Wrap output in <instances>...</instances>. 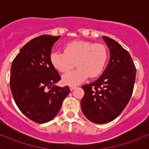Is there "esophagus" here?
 Masks as SVG:
<instances>
[{
    "instance_id": "1",
    "label": "esophagus",
    "mask_w": 149,
    "mask_h": 149,
    "mask_svg": "<svg viewBox=\"0 0 149 149\" xmlns=\"http://www.w3.org/2000/svg\"><path fill=\"white\" fill-rule=\"evenodd\" d=\"M76 88H77V86H74V85H72V86H70L71 90H74V89H76Z\"/></svg>"
}]
</instances>
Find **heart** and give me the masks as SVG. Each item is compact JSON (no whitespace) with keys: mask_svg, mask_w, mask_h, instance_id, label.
I'll use <instances>...</instances> for the list:
<instances>
[{"mask_svg":"<svg viewBox=\"0 0 149 149\" xmlns=\"http://www.w3.org/2000/svg\"><path fill=\"white\" fill-rule=\"evenodd\" d=\"M107 60L104 46L86 41H72L64 45V52L53 51L50 61L56 70L67 73L75 66L79 68L66 74L63 81L68 85H75L85 81L89 75L96 77L103 72Z\"/></svg>","mask_w":149,"mask_h":149,"instance_id":"obj_1","label":"heart"}]
</instances>
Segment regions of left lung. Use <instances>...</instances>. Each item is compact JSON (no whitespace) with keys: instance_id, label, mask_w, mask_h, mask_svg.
I'll list each match as a JSON object with an SVG mask.
<instances>
[{"instance_id":"obj_1","label":"left lung","mask_w":149,"mask_h":149,"mask_svg":"<svg viewBox=\"0 0 149 149\" xmlns=\"http://www.w3.org/2000/svg\"><path fill=\"white\" fill-rule=\"evenodd\" d=\"M110 49V58L101 77L82 86L81 102L84 116L93 123L104 124L115 119L131 98L136 79V67L131 55L111 38L103 36Z\"/></svg>"}]
</instances>
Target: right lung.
<instances>
[{
    "label": "right lung",
    "instance_id": "obj_1",
    "mask_svg": "<svg viewBox=\"0 0 149 149\" xmlns=\"http://www.w3.org/2000/svg\"><path fill=\"white\" fill-rule=\"evenodd\" d=\"M59 39L60 36L42 35L31 39L12 63L13 98L22 113L36 123L52 120L70 93L68 86L55 85L61 77L50 61L51 48Z\"/></svg>",
    "mask_w": 149,
    "mask_h": 149
}]
</instances>
